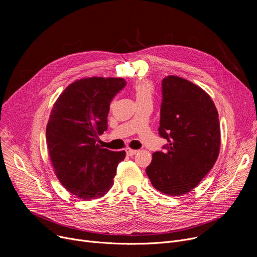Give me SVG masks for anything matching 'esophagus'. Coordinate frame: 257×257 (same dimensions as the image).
Masks as SVG:
<instances>
[{
  "mask_svg": "<svg viewBox=\"0 0 257 257\" xmlns=\"http://www.w3.org/2000/svg\"><path fill=\"white\" fill-rule=\"evenodd\" d=\"M125 151H126L128 156H133V155H136L138 153V150H132V149H130V148H127Z\"/></svg>",
  "mask_w": 257,
  "mask_h": 257,
  "instance_id": "34e87169",
  "label": "esophagus"
}]
</instances>
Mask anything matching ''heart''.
<instances>
[{
  "label": "heart",
  "mask_w": 257,
  "mask_h": 257,
  "mask_svg": "<svg viewBox=\"0 0 257 257\" xmlns=\"http://www.w3.org/2000/svg\"><path fill=\"white\" fill-rule=\"evenodd\" d=\"M133 92L138 104H142L144 102L152 101L154 86L150 81L142 80L133 85Z\"/></svg>",
  "instance_id": "b5f03b06"
}]
</instances>
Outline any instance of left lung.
Wrapping results in <instances>:
<instances>
[{
	"label": "left lung",
	"mask_w": 257,
	"mask_h": 257,
	"mask_svg": "<svg viewBox=\"0 0 257 257\" xmlns=\"http://www.w3.org/2000/svg\"><path fill=\"white\" fill-rule=\"evenodd\" d=\"M158 133L165 151L152 155L146 173L157 191L170 196L191 192L217 161L220 121L214 103L198 85L177 76L161 82Z\"/></svg>",
	"instance_id": "8db88e82"
}]
</instances>
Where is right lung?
Here are the masks:
<instances>
[{"label":"right lung","instance_id":"add662e5","mask_svg":"<svg viewBox=\"0 0 257 257\" xmlns=\"http://www.w3.org/2000/svg\"><path fill=\"white\" fill-rule=\"evenodd\" d=\"M125 85L123 78L81 79L67 86L52 108L49 155L61 184L80 199H97L109 191L116 167L126 156L125 151L98 145L107 130L110 103Z\"/></svg>","mask_w":257,"mask_h":257}]
</instances>
